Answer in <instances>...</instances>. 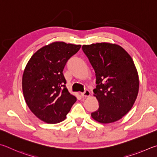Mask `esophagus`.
Returning <instances> with one entry per match:
<instances>
[{
  "instance_id": "1",
  "label": "esophagus",
  "mask_w": 157,
  "mask_h": 157,
  "mask_svg": "<svg viewBox=\"0 0 157 157\" xmlns=\"http://www.w3.org/2000/svg\"><path fill=\"white\" fill-rule=\"evenodd\" d=\"M81 95L82 97L83 98H86V97H88L90 96V92L89 90H86L84 92H82L81 93Z\"/></svg>"
}]
</instances>
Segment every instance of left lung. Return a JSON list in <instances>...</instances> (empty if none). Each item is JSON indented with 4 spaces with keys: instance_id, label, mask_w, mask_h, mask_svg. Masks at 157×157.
<instances>
[{
    "instance_id": "left-lung-1",
    "label": "left lung",
    "mask_w": 157,
    "mask_h": 157,
    "mask_svg": "<svg viewBox=\"0 0 157 157\" xmlns=\"http://www.w3.org/2000/svg\"><path fill=\"white\" fill-rule=\"evenodd\" d=\"M83 51L96 73L93 90L99 108L91 116L96 121H117L132 108L139 92L138 72L132 57L122 47L109 43L83 45Z\"/></svg>"
}]
</instances>
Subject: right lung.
<instances>
[{"label": "right lung", "instance_id": "add662e5", "mask_svg": "<svg viewBox=\"0 0 157 157\" xmlns=\"http://www.w3.org/2000/svg\"><path fill=\"white\" fill-rule=\"evenodd\" d=\"M81 47L56 41L38 49L27 63L22 79L25 100L32 113L44 122L64 121L76 101L65 87L63 71Z\"/></svg>", "mask_w": 157, "mask_h": 157}]
</instances>
